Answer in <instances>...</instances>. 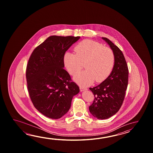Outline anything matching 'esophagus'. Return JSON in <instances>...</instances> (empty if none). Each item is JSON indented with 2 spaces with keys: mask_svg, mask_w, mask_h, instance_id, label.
<instances>
[{
  "mask_svg": "<svg viewBox=\"0 0 153 153\" xmlns=\"http://www.w3.org/2000/svg\"><path fill=\"white\" fill-rule=\"evenodd\" d=\"M80 91L82 92V91H85V90H87V88H84V87H80Z\"/></svg>",
  "mask_w": 153,
  "mask_h": 153,
  "instance_id": "34e87169",
  "label": "esophagus"
}]
</instances>
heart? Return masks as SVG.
I'll list each match as a JSON object with an SVG mask.
<instances>
[{"instance_id":"1","label":"heart","mask_w":153,"mask_h":153,"mask_svg":"<svg viewBox=\"0 0 153 153\" xmlns=\"http://www.w3.org/2000/svg\"><path fill=\"white\" fill-rule=\"evenodd\" d=\"M74 50L76 54L65 52L63 62L72 75L80 72L84 63L86 69L74 77L78 84L86 86L94 80L101 82L110 75L115 63V56L111 49L100 42L86 39L79 42Z\"/></svg>"}]
</instances>
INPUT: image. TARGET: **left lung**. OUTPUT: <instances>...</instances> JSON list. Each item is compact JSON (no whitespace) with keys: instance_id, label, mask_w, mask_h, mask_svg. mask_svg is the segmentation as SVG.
I'll return each instance as SVG.
<instances>
[{"instance_id":"obj_1","label":"left lung","mask_w":153,"mask_h":153,"mask_svg":"<svg viewBox=\"0 0 153 153\" xmlns=\"http://www.w3.org/2000/svg\"><path fill=\"white\" fill-rule=\"evenodd\" d=\"M102 38L114 52L115 63L108 77L97 86L90 88L94 100L89 107V111L94 117L103 120L114 115L121 107L128 85V69L120 49L107 38Z\"/></svg>"}]
</instances>
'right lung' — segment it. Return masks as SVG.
Here are the masks:
<instances>
[{
  "mask_svg": "<svg viewBox=\"0 0 153 153\" xmlns=\"http://www.w3.org/2000/svg\"><path fill=\"white\" fill-rule=\"evenodd\" d=\"M80 36H52L34 50L29 57L26 79L33 104L46 117L58 119L68 111L80 89L64 69L63 57Z\"/></svg>",
  "mask_w": 153,
  "mask_h": 153,
  "instance_id": "1",
  "label": "right lung"
}]
</instances>
